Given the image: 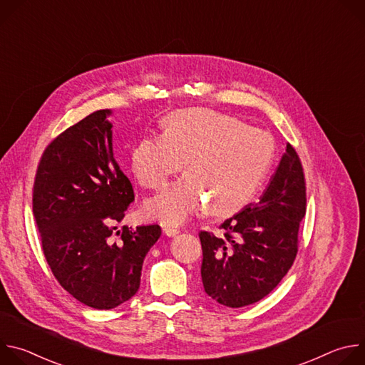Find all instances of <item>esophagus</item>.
Segmentation results:
<instances>
[{
    "instance_id": "esophagus-1",
    "label": "esophagus",
    "mask_w": 365,
    "mask_h": 365,
    "mask_svg": "<svg viewBox=\"0 0 365 365\" xmlns=\"http://www.w3.org/2000/svg\"><path fill=\"white\" fill-rule=\"evenodd\" d=\"M163 232H165L168 237H175V235H178V234L180 232V230H179V228H175V227H165V228H163Z\"/></svg>"
}]
</instances>
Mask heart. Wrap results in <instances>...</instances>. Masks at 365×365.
Returning a JSON list of instances; mask_svg holds the SVG:
<instances>
[{
    "label": "heart",
    "mask_w": 365,
    "mask_h": 365,
    "mask_svg": "<svg viewBox=\"0 0 365 365\" xmlns=\"http://www.w3.org/2000/svg\"><path fill=\"white\" fill-rule=\"evenodd\" d=\"M274 158L273 137L235 117L187 108L169 114L163 134L141 137L131 153V172L148 189L162 187L183 168L182 178L145 200L144 215L180 225L207 203V211H238L266 178Z\"/></svg>",
    "instance_id": "b5f03b06"
}]
</instances>
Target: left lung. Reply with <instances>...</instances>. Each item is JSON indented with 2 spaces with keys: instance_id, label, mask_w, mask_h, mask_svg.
Here are the masks:
<instances>
[{
  "instance_id": "8db88e82",
  "label": "left lung",
  "mask_w": 365,
  "mask_h": 365,
  "mask_svg": "<svg viewBox=\"0 0 365 365\" xmlns=\"http://www.w3.org/2000/svg\"><path fill=\"white\" fill-rule=\"evenodd\" d=\"M306 214L300 160L287 144L269 187L227 220L222 237L200 231V276L207 296L228 307L262 300L287 274L297 252V232Z\"/></svg>"
}]
</instances>
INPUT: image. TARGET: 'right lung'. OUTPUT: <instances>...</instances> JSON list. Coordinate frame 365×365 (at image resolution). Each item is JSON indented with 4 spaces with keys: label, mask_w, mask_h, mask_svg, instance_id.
I'll return each mask as SVG.
<instances>
[{
    "label": "right lung",
    "mask_w": 365,
    "mask_h": 365,
    "mask_svg": "<svg viewBox=\"0 0 365 365\" xmlns=\"http://www.w3.org/2000/svg\"><path fill=\"white\" fill-rule=\"evenodd\" d=\"M111 110H99L44 150L33 190V212L47 264L62 287L93 309H114L138 287L159 225L117 231L134 190L113 151Z\"/></svg>",
    "instance_id": "obj_1"
}]
</instances>
